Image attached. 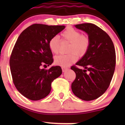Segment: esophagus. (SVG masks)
I'll use <instances>...</instances> for the list:
<instances>
[{"label": "esophagus", "instance_id": "34e87169", "mask_svg": "<svg viewBox=\"0 0 125 125\" xmlns=\"http://www.w3.org/2000/svg\"><path fill=\"white\" fill-rule=\"evenodd\" d=\"M62 71L63 72H66V71H67L68 70V68H66V67H62Z\"/></svg>", "mask_w": 125, "mask_h": 125}]
</instances>
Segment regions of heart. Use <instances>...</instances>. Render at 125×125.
Wrapping results in <instances>:
<instances>
[{
    "instance_id": "1",
    "label": "heart",
    "mask_w": 125,
    "mask_h": 125,
    "mask_svg": "<svg viewBox=\"0 0 125 125\" xmlns=\"http://www.w3.org/2000/svg\"><path fill=\"white\" fill-rule=\"evenodd\" d=\"M62 36L70 42L68 52L71 53L60 54L56 57L54 62L58 65L66 67L77 61V54L82 56L87 52L90 46V40L87 36L82 35L79 31L72 28L65 30L62 33ZM59 44V38L58 36H54L50 39L49 47L53 53L58 54L60 51Z\"/></svg>"
}]
</instances>
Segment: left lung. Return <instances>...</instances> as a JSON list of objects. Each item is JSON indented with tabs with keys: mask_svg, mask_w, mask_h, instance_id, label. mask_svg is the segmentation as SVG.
Instances as JSON below:
<instances>
[{
	"mask_svg": "<svg viewBox=\"0 0 125 125\" xmlns=\"http://www.w3.org/2000/svg\"><path fill=\"white\" fill-rule=\"evenodd\" d=\"M75 27L88 35L90 46L76 66L71 67L76 73L72 90L81 99L90 101L99 97L109 86L115 69V49L109 36L96 25L82 23Z\"/></svg>",
	"mask_w": 125,
	"mask_h": 125,
	"instance_id": "left-lung-1",
	"label": "left lung"
}]
</instances>
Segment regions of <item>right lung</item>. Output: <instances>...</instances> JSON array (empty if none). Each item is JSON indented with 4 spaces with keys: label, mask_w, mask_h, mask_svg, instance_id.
Masks as SVG:
<instances>
[{
    "label": "right lung",
    "mask_w": 125,
    "mask_h": 125,
    "mask_svg": "<svg viewBox=\"0 0 125 125\" xmlns=\"http://www.w3.org/2000/svg\"><path fill=\"white\" fill-rule=\"evenodd\" d=\"M64 28V26L33 24L19 36L9 64L16 88L29 99L39 100L46 97L51 92L52 82L61 75L59 66L49 69H41V66L53 63L49 42Z\"/></svg>",
    "instance_id": "obj_1"
}]
</instances>
